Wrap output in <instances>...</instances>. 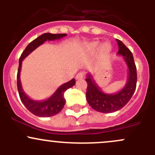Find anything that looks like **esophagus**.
I'll list each match as a JSON object with an SVG mask.
<instances>
[{
  "mask_svg": "<svg viewBox=\"0 0 155 155\" xmlns=\"http://www.w3.org/2000/svg\"><path fill=\"white\" fill-rule=\"evenodd\" d=\"M83 77H84V73H78L77 75H76V79H77V80H79V79H82Z\"/></svg>",
  "mask_w": 155,
  "mask_h": 155,
  "instance_id": "esophagus-1",
  "label": "esophagus"
}]
</instances>
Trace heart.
<instances>
[{"mask_svg":"<svg viewBox=\"0 0 155 155\" xmlns=\"http://www.w3.org/2000/svg\"><path fill=\"white\" fill-rule=\"evenodd\" d=\"M100 46H101V48L99 47ZM99 48H101V52L104 54H108L112 49V45L109 42H105V43L100 45L99 41H93L89 43L87 46V51H90V52H94Z\"/></svg>","mask_w":155,"mask_h":155,"instance_id":"1","label":"heart"}]
</instances>
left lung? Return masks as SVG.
I'll use <instances>...</instances> for the list:
<instances>
[{
	"mask_svg": "<svg viewBox=\"0 0 155 155\" xmlns=\"http://www.w3.org/2000/svg\"><path fill=\"white\" fill-rule=\"evenodd\" d=\"M116 41L118 46L117 54L122 57L127 67V79L124 86L115 93L109 94L98 86L91 73H87L85 79L87 103L94 110L103 113H111L122 109L132 97L137 85V68L132 52L121 40L116 39Z\"/></svg>",
	"mask_w": 155,
	"mask_h": 155,
	"instance_id": "obj_1",
	"label": "left lung"
}]
</instances>
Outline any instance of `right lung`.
Segmentation results:
<instances>
[{
  "instance_id": "right-lung-1",
  "label": "right lung",
  "mask_w": 155,
  "mask_h": 155,
  "mask_svg": "<svg viewBox=\"0 0 155 155\" xmlns=\"http://www.w3.org/2000/svg\"><path fill=\"white\" fill-rule=\"evenodd\" d=\"M66 36V34H54L51 33H46V34H42L28 45L19 58L18 73H17V87H18L20 99L25 107L27 108L31 113L38 117H51L58 114L62 110L66 103L64 98V92L68 88L73 87L76 83V81H75V79H73L66 83L62 84L61 86L58 87L53 94H51L47 99L43 100V101H35L25 93L21 86L20 73H21L22 61L33 51L43 44L46 41L60 40Z\"/></svg>"
}]
</instances>
